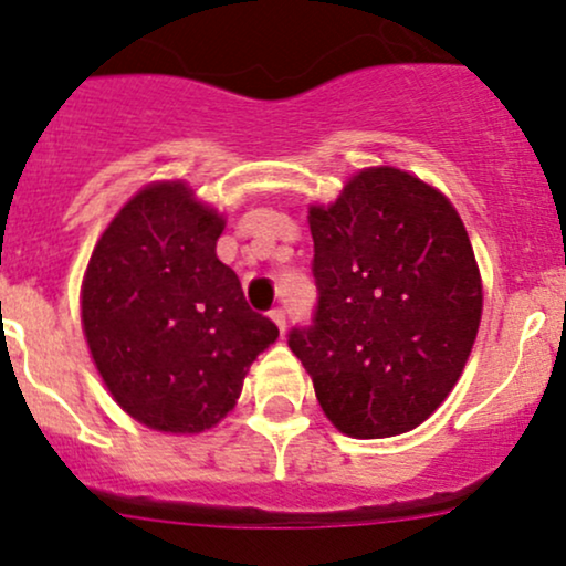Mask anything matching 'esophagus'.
Wrapping results in <instances>:
<instances>
[{
    "label": "esophagus",
    "instance_id": "esophagus-1",
    "mask_svg": "<svg viewBox=\"0 0 566 566\" xmlns=\"http://www.w3.org/2000/svg\"><path fill=\"white\" fill-rule=\"evenodd\" d=\"M270 317L277 323V328H281V332H285V310L283 307H272Z\"/></svg>",
    "mask_w": 566,
    "mask_h": 566
}]
</instances>
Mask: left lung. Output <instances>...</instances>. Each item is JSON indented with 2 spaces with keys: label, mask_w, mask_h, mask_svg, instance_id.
<instances>
[{
  "label": "left lung",
  "mask_w": 566,
  "mask_h": 566,
  "mask_svg": "<svg viewBox=\"0 0 566 566\" xmlns=\"http://www.w3.org/2000/svg\"><path fill=\"white\" fill-rule=\"evenodd\" d=\"M317 304L289 347L342 433L387 438L428 420L479 334L481 277L452 202L398 168H368L310 208Z\"/></svg>",
  "instance_id": "1"
}]
</instances>
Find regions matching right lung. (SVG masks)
Returning a JSON list of instances; mask_svg holds the SVG:
<instances>
[{
  "mask_svg": "<svg viewBox=\"0 0 566 566\" xmlns=\"http://www.w3.org/2000/svg\"><path fill=\"white\" fill-rule=\"evenodd\" d=\"M224 219L181 181L142 189L101 234L82 326L114 401L163 433L213 428L277 326L216 256Z\"/></svg>",
  "mask_w": 566,
  "mask_h": 566,
  "instance_id": "obj_1",
  "label": "right lung"
}]
</instances>
